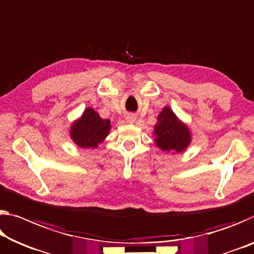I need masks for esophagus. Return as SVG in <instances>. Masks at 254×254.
Returning <instances> with one entry per match:
<instances>
[{
    "instance_id": "obj_1",
    "label": "esophagus",
    "mask_w": 254,
    "mask_h": 254,
    "mask_svg": "<svg viewBox=\"0 0 254 254\" xmlns=\"http://www.w3.org/2000/svg\"><path fill=\"white\" fill-rule=\"evenodd\" d=\"M135 119H136V116L134 114H127L126 116V121H127V123H133L134 121H135Z\"/></svg>"
}]
</instances>
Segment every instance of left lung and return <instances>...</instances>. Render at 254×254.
<instances>
[{"mask_svg": "<svg viewBox=\"0 0 254 254\" xmlns=\"http://www.w3.org/2000/svg\"><path fill=\"white\" fill-rule=\"evenodd\" d=\"M155 141L162 150L181 152L191 142V134L187 126L179 121L170 107H164L155 124Z\"/></svg>", "mask_w": 254, "mask_h": 254, "instance_id": "obj_1", "label": "left lung"}]
</instances>
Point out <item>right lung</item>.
<instances>
[{"label": "right lung", "mask_w": 254, "mask_h": 254, "mask_svg": "<svg viewBox=\"0 0 254 254\" xmlns=\"http://www.w3.org/2000/svg\"><path fill=\"white\" fill-rule=\"evenodd\" d=\"M110 130V120L102 119L97 112L89 107L71 127L70 135L79 147L96 148L108 135Z\"/></svg>", "instance_id": "1"}]
</instances>
